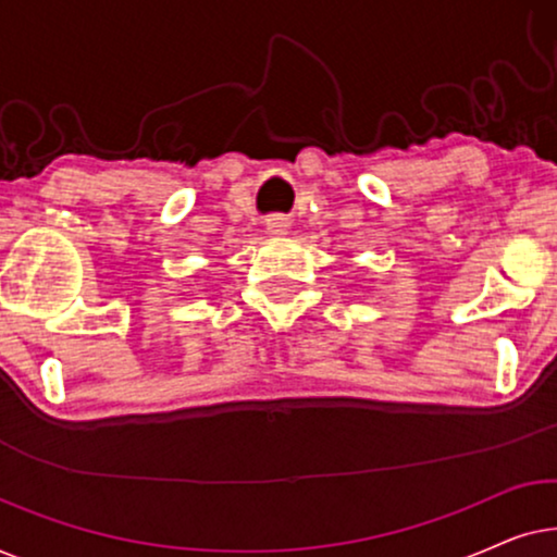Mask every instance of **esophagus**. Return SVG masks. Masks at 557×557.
Segmentation results:
<instances>
[{
    "label": "esophagus",
    "instance_id": "esophagus-1",
    "mask_svg": "<svg viewBox=\"0 0 557 557\" xmlns=\"http://www.w3.org/2000/svg\"><path fill=\"white\" fill-rule=\"evenodd\" d=\"M265 227H269L271 233H286V227H288V223L281 215H273V218H269L265 220Z\"/></svg>",
    "mask_w": 557,
    "mask_h": 557
}]
</instances>
